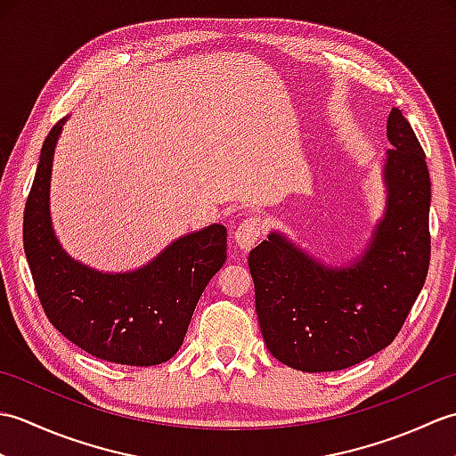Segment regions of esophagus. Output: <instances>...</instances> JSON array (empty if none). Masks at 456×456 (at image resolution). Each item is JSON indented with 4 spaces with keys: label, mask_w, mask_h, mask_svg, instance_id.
Masks as SVG:
<instances>
[{
    "label": "esophagus",
    "mask_w": 456,
    "mask_h": 456,
    "mask_svg": "<svg viewBox=\"0 0 456 456\" xmlns=\"http://www.w3.org/2000/svg\"><path fill=\"white\" fill-rule=\"evenodd\" d=\"M263 231H265L263 219H260V217H247L245 221H240L239 225H237V229H235V233H233L235 243L240 248L247 250V248H250V247L256 243L258 237L263 235Z\"/></svg>",
    "instance_id": "1"
}]
</instances>
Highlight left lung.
<instances>
[{"instance_id": "8db88e82", "label": "left lung", "mask_w": 456, "mask_h": 456, "mask_svg": "<svg viewBox=\"0 0 456 456\" xmlns=\"http://www.w3.org/2000/svg\"><path fill=\"white\" fill-rule=\"evenodd\" d=\"M388 141V208L361 260L327 268L276 233L250 250L260 331L273 356L296 370H343L382 351L428 278L431 180L400 110L390 111Z\"/></svg>"}]
</instances>
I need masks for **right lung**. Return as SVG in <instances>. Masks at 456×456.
<instances>
[{
	"label": "right lung",
	"mask_w": 456,
	"mask_h": 456,
	"mask_svg": "<svg viewBox=\"0 0 456 456\" xmlns=\"http://www.w3.org/2000/svg\"><path fill=\"white\" fill-rule=\"evenodd\" d=\"M62 123L46 134L23 213V247L45 315L68 341L103 361L152 366L178 353L200 296L227 258V229L172 243L127 274H102L68 256L48 217V183Z\"/></svg>",
	"instance_id": "1"
}]
</instances>
